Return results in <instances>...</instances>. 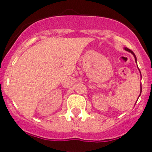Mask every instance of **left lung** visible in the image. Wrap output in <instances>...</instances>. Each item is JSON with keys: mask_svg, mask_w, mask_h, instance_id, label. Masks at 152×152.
<instances>
[{"mask_svg": "<svg viewBox=\"0 0 152 152\" xmlns=\"http://www.w3.org/2000/svg\"><path fill=\"white\" fill-rule=\"evenodd\" d=\"M125 49H126V51H128V52H131L132 54L133 55V56H134V57H135V61H136V57H135V54H134V52H132V50H130V49H128V48H125ZM141 92H142V86H141Z\"/></svg>", "mask_w": 152, "mask_h": 152, "instance_id": "left-lung-1", "label": "left lung"}]
</instances>
